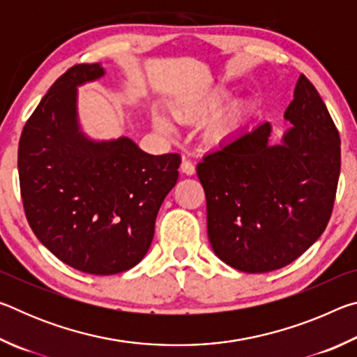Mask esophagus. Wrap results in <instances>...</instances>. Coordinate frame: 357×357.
Returning a JSON list of instances; mask_svg holds the SVG:
<instances>
[{"mask_svg":"<svg viewBox=\"0 0 357 357\" xmlns=\"http://www.w3.org/2000/svg\"><path fill=\"white\" fill-rule=\"evenodd\" d=\"M181 170H183V173L189 174V176H192V174H195V164H193L192 160L189 159H183V164H181Z\"/></svg>","mask_w":357,"mask_h":357,"instance_id":"1","label":"esophagus"}]
</instances>
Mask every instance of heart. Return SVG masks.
<instances>
[{
	"mask_svg": "<svg viewBox=\"0 0 357 357\" xmlns=\"http://www.w3.org/2000/svg\"><path fill=\"white\" fill-rule=\"evenodd\" d=\"M228 98H229L228 89L225 86H219L215 89H211L209 93L200 96L198 99H193L189 102H178V104H174L173 114L174 118L181 121V123H190L193 119L214 112L215 108H219ZM245 116H247V105L243 104V102H238V104L229 107L227 113L217 121L214 126V132H217V134H228V132L236 130L238 128H241V124L244 123ZM155 124L157 128L165 132L172 129L170 123L162 116H155Z\"/></svg>",
	"mask_w": 357,
	"mask_h": 357,
	"instance_id": "b5f03b06",
	"label": "heart"
}]
</instances>
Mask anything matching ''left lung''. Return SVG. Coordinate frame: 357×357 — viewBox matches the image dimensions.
I'll use <instances>...</instances> for the list:
<instances>
[{
    "mask_svg": "<svg viewBox=\"0 0 357 357\" xmlns=\"http://www.w3.org/2000/svg\"><path fill=\"white\" fill-rule=\"evenodd\" d=\"M285 118L293 128L271 146V124L203 157L208 236L222 261L269 273L299 258L328 227L340 174V135L317 88L301 74Z\"/></svg>",
    "mask_w": 357,
    "mask_h": 357,
    "instance_id": "obj_1",
    "label": "left lung"
}]
</instances>
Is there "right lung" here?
<instances>
[{
  "label": "right lung",
  "mask_w": 357,
  "mask_h": 357,
  "mask_svg": "<svg viewBox=\"0 0 357 357\" xmlns=\"http://www.w3.org/2000/svg\"><path fill=\"white\" fill-rule=\"evenodd\" d=\"M102 75L99 64H75L52 84L23 128L19 178L40 243L82 273L110 275L146 255L181 155L146 154L126 137L100 143L83 137L75 86Z\"/></svg>",
  "instance_id": "obj_1"
}]
</instances>
